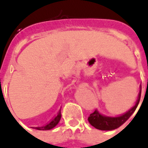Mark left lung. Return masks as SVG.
<instances>
[{
  "label": "left lung",
  "mask_w": 148,
  "mask_h": 148,
  "mask_svg": "<svg viewBox=\"0 0 148 148\" xmlns=\"http://www.w3.org/2000/svg\"><path fill=\"white\" fill-rule=\"evenodd\" d=\"M140 96H141V86H140V90L139 92L136 105L125 113L121 114V116H107L105 115L101 114L96 109L93 113L90 115L88 121L90 122V124L97 129L102 131L114 130L125 123L128 120V118L133 114V112L139 105Z\"/></svg>",
  "instance_id": "left-lung-1"
}]
</instances>
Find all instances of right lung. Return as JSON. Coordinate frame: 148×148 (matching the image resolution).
I'll use <instances>...</instances> for the list:
<instances>
[{"instance_id":"obj_1","label":"right lung","mask_w":148,"mask_h":148,"mask_svg":"<svg viewBox=\"0 0 148 148\" xmlns=\"http://www.w3.org/2000/svg\"><path fill=\"white\" fill-rule=\"evenodd\" d=\"M60 119H61V109H59V111H58L57 116H56L55 117L53 118L51 121H50V123L45 124V125H43V126H42V127H34L33 128L37 129V130H42V131L51 130V129L54 128V127H55V126L58 124V122H59V121H60Z\"/></svg>"}]
</instances>
